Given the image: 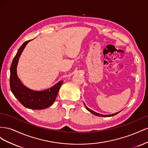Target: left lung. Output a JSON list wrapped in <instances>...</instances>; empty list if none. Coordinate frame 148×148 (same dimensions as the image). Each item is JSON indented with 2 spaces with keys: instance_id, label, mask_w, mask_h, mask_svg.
<instances>
[{
  "instance_id": "left-lung-1",
  "label": "left lung",
  "mask_w": 148,
  "mask_h": 148,
  "mask_svg": "<svg viewBox=\"0 0 148 148\" xmlns=\"http://www.w3.org/2000/svg\"><path fill=\"white\" fill-rule=\"evenodd\" d=\"M84 106H85V105H84ZM85 107H86V109H87L88 111L90 112H91V113H92V114L95 115H97V116H101V117H111V116H114L115 115H117L118 113H119V112H116V113H115V114H110V115H103V114H98V113L96 112H95V111H93V110H91L90 109L88 108V107H87L86 106H85Z\"/></svg>"
}]
</instances>
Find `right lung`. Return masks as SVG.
<instances>
[{"label":"right lung","instance_id":"right-lung-1","mask_svg":"<svg viewBox=\"0 0 148 148\" xmlns=\"http://www.w3.org/2000/svg\"><path fill=\"white\" fill-rule=\"evenodd\" d=\"M29 41L30 40L22 44L13 58L10 66V89L13 95L25 107L34 110L44 109L51 106L55 101L63 81L59 82L53 86L44 91L31 90L22 84L16 74V66L21 53Z\"/></svg>","mask_w":148,"mask_h":148}]
</instances>
